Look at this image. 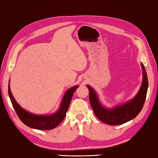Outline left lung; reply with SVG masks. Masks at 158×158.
I'll return each instance as SVG.
<instances>
[{
	"label": "left lung",
	"instance_id": "8db88e82",
	"mask_svg": "<svg viewBox=\"0 0 158 158\" xmlns=\"http://www.w3.org/2000/svg\"><path fill=\"white\" fill-rule=\"evenodd\" d=\"M141 67L143 82L137 94L131 100L114 108H106L103 106L95 90L90 85H86L89 91L90 104L99 120L108 125H118L132 120L140 113L145 101L148 89L147 75L143 63H141Z\"/></svg>",
	"mask_w": 158,
	"mask_h": 158
}]
</instances>
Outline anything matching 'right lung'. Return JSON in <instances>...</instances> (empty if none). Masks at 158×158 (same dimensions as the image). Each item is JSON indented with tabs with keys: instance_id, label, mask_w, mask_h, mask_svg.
Instances as JSON below:
<instances>
[{
	"instance_id": "right-lung-1",
	"label": "right lung",
	"mask_w": 158,
	"mask_h": 158,
	"mask_svg": "<svg viewBox=\"0 0 158 158\" xmlns=\"http://www.w3.org/2000/svg\"><path fill=\"white\" fill-rule=\"evenodd\" d=\"M9 82H10V79H9L8 85L9 96L10 98L13 107L15 109L18 117L20 118L22 123L27 125L28 127L40 130H52L62 122L66 116V112L68 110L73 93L79 86L78 85H76L67 89L61 101L59 110L53 114L44 115L31 113L24 109L20 105H19L12 95Z\"/></svg>"
}]
</instances>
